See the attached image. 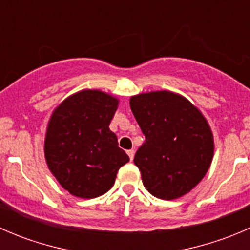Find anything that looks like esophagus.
I'll use <instances>...</instances> for the list:
<instances>
[{"instance_id":"1","label":"esophagus","mask_w":250,"mask_h":250,"mask_svg":"<svg viewBox=\"0 0 250 250\" xmlns=\"http://www.w3.org/2000/svg\"><path fill=\"white\" fill-rule=\"evenodd\" d=\"M127 155L129 156L130 161H133V158H134V150H133V148H130V150H128V151H127Z\"/></svg>"}]
</instances>
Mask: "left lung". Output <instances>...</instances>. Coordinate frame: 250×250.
Instances as JSON below:
<instances>
[{"label": "left lung", "instance_id": "obj_1", "mask_svg": "<svg viewBox=\"0 0 250 250\" xmlns=\"http://www.w3.org/2000/svg\"><path fill=\"white\" fill-rule=\"evenodd\" d=\"M129 105L145 135L134 163L146 190L167 201L190 192L213 160V133L206 117L186 98L169 90L134 95Z\"/></svg>", "mask_w": 250, "mask_h": 250}]
</instances>
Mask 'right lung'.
Segmentation results:
<instances>
[{"mask_svg":"<svg viewBox=\"0 0 250 250\" xmlns=\"http://www.w3.org/2000/svg\"><path fill=\"white\" fill-rule=\"evenodd\" d=\"M118 99L98 89L70 95L53 111L44 139L49 170L72 196L95 198L115 184L129 161L109 125Z\"/></svg>","mask_w":250,"mask_h":250,"instance_id":"add662e5","label":"right lung"}]
</instances>
